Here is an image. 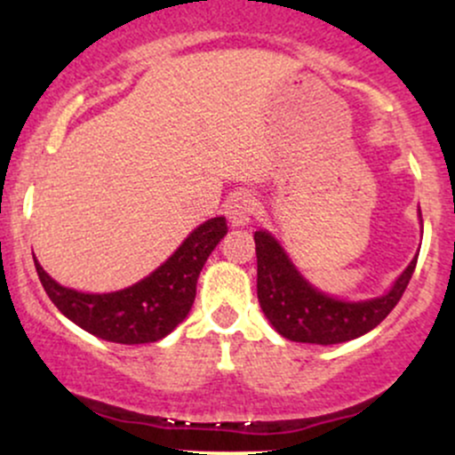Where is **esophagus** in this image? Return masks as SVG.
Instances as JSON below:
<instances>
[{"label": "esophagus", "instance_id": "obj_1", "mask_svg": "<svg viewBox=\"0 0 455 455\" xmlns=\"http://www.w3.org/2000/svg\"><path fill=\"white\" fill-rule=\"evenodd\" d=\"M224 213H227L231 227H248L254 213V198L245 195V192H237V195L227 198V203H224Z\"/></svg>", "mask_w": 455, "mask_h": 455}]
</instances>
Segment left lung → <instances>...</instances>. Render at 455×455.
Masks as SVG:
<instances>
[{
	"label": "left lung",
	"mask_w": 455,
	"mask_h": 455,
	"mask_svg": "<svg viewBox=\"0 0 455 455\" xmlns=\"http://www.w3.org/2000/svg\"><path fill=\"white\" fill-rule=\"evenodd\" d=\"M419 213L421 222V210ZM424 228V222H421ZM257 243V295L263 315L282 338L307 344H340L372 331L394 310L415 271L417 252L387 293L348 301L318 291L295 267L269 231L254 233Z\"/></svg>",
	"instance_id": "left-lung-1"
}]
</instances>
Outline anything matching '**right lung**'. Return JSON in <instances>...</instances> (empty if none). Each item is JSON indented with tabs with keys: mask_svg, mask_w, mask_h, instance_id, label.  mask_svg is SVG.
Segmentation results:
<instances>
[{
	"mask_svg": "<svg viewBox=\"0 0 455 455\" xmlns=\"http://www.w3.org/2000/svg\"><path fill=\"white\" fill-rule=\"evenodd\" d=\"M227 235L224 216L198 224L158 269L113 293H83L51 278L34 257L46 295L66 318L92 336L117 344H148L169 336L188 316L196 280L218 242Z\"/></svg>",
	"mask_w": 455,
	"mask_h": 455,
	"instance_id": "obj_1",
	"label": "right lung"
}]
</instances>
